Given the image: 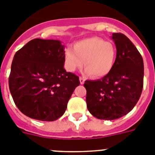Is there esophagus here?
<instances>
[{
    "mask_svg": "<svg viewBox=\"0 0 155 155\" xmlns=\"http://www.w3.org/2000/svg\"><path fill=\"white\" fill-rule=\"evenodd\" d=\"M79 80H80V83L81 84H83L84 83V78H82V77H80L79 78Z\"/></svg>",
    "mask_w": 155,
    "mask_h": 155,
    "instance_id": "esophagus-1",
    "label": "esophagus"
}]
</instances>
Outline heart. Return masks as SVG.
<instances>
[{
    "instance_id": "obj_1",
    "label": "heart",
    "mask_w": 155,
    "mask_h": 155,
    "mask_svg": "<svg viewBox=\"0 0 155 155\" xmlns=\"http://www.w3.org/2000/svg\"><path fill=\"white\" fill-rule=\"evenodd\" d=\"M116 59V49L112 42L98 37H91L77 42L74 47L64 51V65L73 72L81 68L84 62V73L93 78H102L110 72Z\"/></svg>"
}]
</instances>
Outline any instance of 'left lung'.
Here are the masks:
<instances>
[{
    "label": "left lung",
    "instance_id": "1",
    "mask_svg": "<svg viewBox=\"0 0 155 155\" xmlns=\"http://www.w3.org/2000/svg\"><path fill=\"white\" fill-rule=\"evenodd\" d=\"M116 57L108 74L97 81H85L88 111L99 120L119 119L130 112L138 102L143 85V61L130 39L113 33Z\"/></svg>",
    "mask_w": 155,
    "mask_h": 155
}]
</instances>
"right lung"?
<instances>
[{
    "mask_svg": "<svg viewBox=\"0 0 155 155\" xmlns=\"http://www.w3.org/2000/svg\"><path fill=\"white\" fill-rule=\"evenodd\" d=\"M64 46L54 39H34L14 56L9 89L18 109L41 121L63 116L79 78L67 72Z\"/></svg>",
    "mask_w": 155,
    "mask_h": 155,
    "instance_id": "obj_1",
    "label": "right lung"
}]
</instances>
